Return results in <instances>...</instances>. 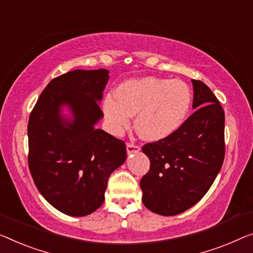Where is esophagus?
<instances>
[{
  "label": "esophagus",
  "mask_w": 253,
  "mask_h": 253,
  "mask_svg": "<svg viewBox=\"0 0 253 253\" xmlns=\"http://www.w3.org/2000/svg\"><path fill=\"white\" fill-rule=\"evenodd\" d=\"M141 151V148L138 145L134 144V143H127V153L131 154V153H136Z\"/></svg>",
  "instance_id": "1"
}]
</instances>
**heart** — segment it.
<instances>
[{
	"label": "heart",
	"mask_w": 253,
	"mask_h": 253,
	"mask_svg": "<svg viewBox=\"0 0 253 253\" xmlns=\"http://www.w3.org/2000/svg\"><path fill=\"white\" fill-rule=\"evenodd\" d=\"M191 103V89L184 82L144 77L119 85L116 96H105L103 110L112 131L118 135L136 115L139 137L153 142L170 136L183 125Z\"/></svg>",
	"instance_id": "b5f03b06"
}]
</instances>
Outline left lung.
Segmentation results:
<instances>
[{
	"mask_svg": "<svg viewBox=\"0 0 253 253\" xmlns=\"http://www.w3.org/2000/svg\"><path fill=\"white\" fill-rule=\"evenodd\" d=\"M195 111L170 136L146 143L150 169L142 177V201L161 216H175L198 203L212 185L225 158V114L201 81L192 79Z\"/></svg>",
	"mask_w": 253,
	"mask_h": 253,
	"instance_id": "8db88e82",
	"label": "left lung"
}]
</instances>
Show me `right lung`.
<instances>
[{
	"mask_svg": "<svg viewBox=\"0 0 253 253\" xmlns=\"http://www.w3.org/2000/svg\"><path fill=\"white\" fill-rule=\"evenodd\" d=\"M109 71L74 70L48 83L28 122V166L44 199L61 212L82 217L104 201L108 178L125 163V142L97 129ZM67 105L73 118L61 116Z\"/></svg>",
	"mask_w": 253,
	"mask_h": 253,
	"instance_id": "right-lung-1",
	"label": "right lung"
}]
</instances>
